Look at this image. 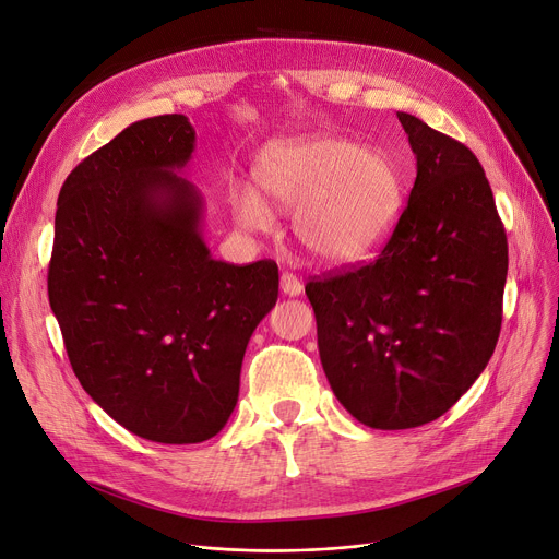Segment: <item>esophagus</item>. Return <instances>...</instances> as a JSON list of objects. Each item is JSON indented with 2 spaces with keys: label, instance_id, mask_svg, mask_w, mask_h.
<instances>
[{
  "label": "esophagus",
  "instance_id": "1",
  "mask_svg": "<svg viewBox=\"0 0 559 559\" xmlns=\"http://www.w3.org/2000/svg\"><path fill=\"white\" fill-rule=\"evenodd\" d=\"M301 289H304V285L297 276H292V274L281 276V292L285 297H299Z\"/></svg>",
  "mask_w": 559,
  "mask_h": 559
}]
</instances>
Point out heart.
I'll use <instances>...</instances> for the list:
<instances>
[{"mask_svg": "<svg viewBox=\"0 0 559 559\" xmlns=\"http://www.w3.org/2000/svg\"><path fill=\"white\" fill-rule=\"evenodd\" d=\"M255 179L276 209L295 211L297 242L326 264H350L373 253L403 201L390 154L335 135L272 142L255 163ZM230 209L247 230H267L274 222L267 201L247 186L230 190Z\"/></svg>", "mask_w": 559, "mask_h": 559, "instance_id": "b5f03b06", "label": "heart"}]
</instances>
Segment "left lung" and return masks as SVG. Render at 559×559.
<instances>
[{
    "label": "left lung",
    "mask_w": 559,
    "mask_h": 559,
    "mask_svg": "<svg viewBox=\"0 0 559 559\" xmlns=\"http://www.w3.org/2000/svg\"><path fill=\"white\" fill-rule=\"evenodd\" d=\"M417 158L380 255L310 281L321 367L337 401L378 430L442 417L487 367L503 319L508 240L478 158L396 112Z\"/></svg>",
    "instance_id": "obj_1"
}]
</instances>
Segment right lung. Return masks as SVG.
<instances>
[{
    "mask_svg": "<svg viewBox=\"0 0 559 559\" xmlns=\"http://www.w3.org/2000/svg\"><path fill=\"white\" fill-rule=\"evenodd\" d=\"M197 133L158 115L115 135L66 179L53 222L49 306L81 388L158 444H199L233 415L278 267L217 260L203 197L183 179Z\"/></svg>",
    "mask_w": 559,
    "mask_h": 559,
    "instance_id": "1",
    "label": "right lung"
}]
</instances>
